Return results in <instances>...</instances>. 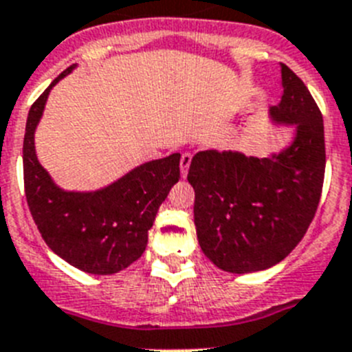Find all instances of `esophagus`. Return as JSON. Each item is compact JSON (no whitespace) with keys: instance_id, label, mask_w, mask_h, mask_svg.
I'll return each mask as SVG.
<instances>
[{"instance_id":"esophagus-1","label":"esophagus","mask_w":352,"mask_h":352,"mask_svg":"<svg viewBox=\"0 0 352 352\" xmlns=\"http://www.w3.org/2000/svg\"><path fill=\"white\" fill-rule=\"evenodd\" d=\"M190 162H192V155L190 153H183L182 155V162H179V169H182V176H183V178H185L186 173H188Z\"/></svg>"}]
</instances>
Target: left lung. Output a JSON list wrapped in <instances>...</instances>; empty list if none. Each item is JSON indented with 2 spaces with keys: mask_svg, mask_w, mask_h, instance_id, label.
I'll use <instances>...</instances> for the list:
<instances>
[{
  "mask_svg": "<svg viewBox=\"0 0 352 352\" xmlns=\"http://www.w3.org/2000/svg\"><path fill=\"white\" fill-rule=\"evenodd\" d=\"M284 95L273 120L296 126L282 153L266 158L236 151H199L188 183L204 256L229 273L272 268L291 254L316 217L326 167L322 114L303 80L282 65Z\"/></svg>",
  "mask_w": 352,
  "mask_h": 352,
  "instance_id": "8db88e82",
  "label": "left lung"
}]
</instances>
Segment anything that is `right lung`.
<instances>
[{
	"label": "right lung",
	"mask_w": 352,
	"mask_h": 352,
	"mask_svg": "<svg viewBox=\"0 0 352 352\" xmlns=\"http://www.w3.org/2000/svg\"><path fill=\"white\" fill-rule=\"evenodd\" d=\"M56 77L31 105L23 146L24 192L31 217L54 254L93 275H113L142 256L160 204L179 179V158L173 153L135 167L96 192H65L54 185L35 155V129Z\"/></svg>",
	"instance_id": "obj_1"
}]
</instances>
